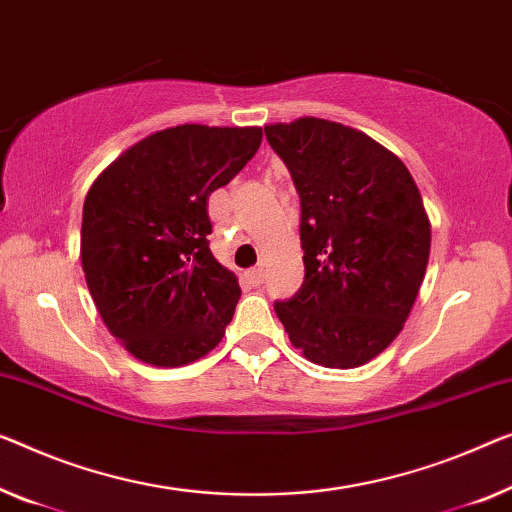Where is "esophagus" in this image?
Instances as JSON below:
<instances>
[{
    "label": "esophagus",
    "instance_id": "1",
    "mask_svg": "<svg viewBox=\"0 0 512 512\" xmlns=\"http://www.w3.org/2000/svg\"><path fill=\"white\" fill-rule=\"evenodd\" d=\"M246 280H248L253 287L262 285V280H264V269H262V266H255V269L246 271Z\"/></svg>",
    "mask_w": 512,
    "mask_h": 512
}]
</instances>
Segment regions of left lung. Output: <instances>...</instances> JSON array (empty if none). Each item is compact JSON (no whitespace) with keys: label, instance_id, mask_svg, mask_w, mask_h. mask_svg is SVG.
Listing matches in <instances>:
<instances>
[{"label":"left lung","instance_id":"1","mask_svg":"<svg viewBox=\"0 0 512 512\" xmlns=\"http://www.w3.org/2000/svg\"><path fill=\"white\" fill-rule=\"evenodd\" d=\"M301 197L305 278L276 301L289 340L324 368H358L398 338L430 257L407 165L356 128L301 117L264 126Z\"/></svg>","mask_w":512,"mask_h":512}]
</instances>
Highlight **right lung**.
Here are the masks:
<instances>
[{"label":"right lung","mask_w":512,"mask_h":512,"mask_svg":"<svg viewBox=\"0 0 512 512\" xmlns=\"http://www.w3.org/2000/svg\"><path fill=\"white\" fill-rule=\"evenodd\" d=\"M262 144V128L183 124L144 137L91 183L80 257L105 326L135 358L179 368L207 356L241 287L211 255L209 195Z\"/></svg>","instance_id":"add662e5"}]
</instances>
